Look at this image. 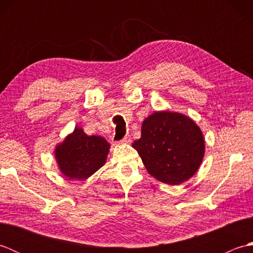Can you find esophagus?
Segmentation results:
<instances>
[{"mask_svg":"<svg viewBox=\"0 0 253 253\" xmlns=\"http://www.w3.org/2000/svg\"><path fill=\"white\" fill-rule=\"evenodd\" d=\"M130 142H131V139H130L129 135H126L121 140V143H124V144H128V143H130Z\"/></svg>","mask_w":253,"mask_h":253,"instance_id":"esophagus-1","label":"esophagus"}]
</instances>
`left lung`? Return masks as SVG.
<instances>
[{
    "label": "left lung",
    "instance_id": "obj_1",
    "mask_svg": "<svg viewBox=\"0 0 253 253\" xmlns=\"http://www.w3.org/2000/svg\"><path fill=\"white\" fill-rule=\"evenodd\" d=\"M148 173L168 185H180L197 173L206 151L202 131L181 113L158 111L143 121L132 143Z\"/></svg>",
    "mask_w": 253,
    "mask_h": 253
}]
</instances>
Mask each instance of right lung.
Instances as JSON below:
<instances>
[{"label":"right lung","instance_id":"1","mask_svg":"<svg viewBox=\"0 0 253 253\" xmlns=\"http://www.w3.org/2000/svg\"><path fill=\"white\" fill-rule=\"evenodd\" d=\"M110 143L101 136H88L83 128L75 127L72 133L54 150L61 173L71 180H84L106 162Z\"/></svg>","mask_w":253,"mask_h":253}]
</instances>
